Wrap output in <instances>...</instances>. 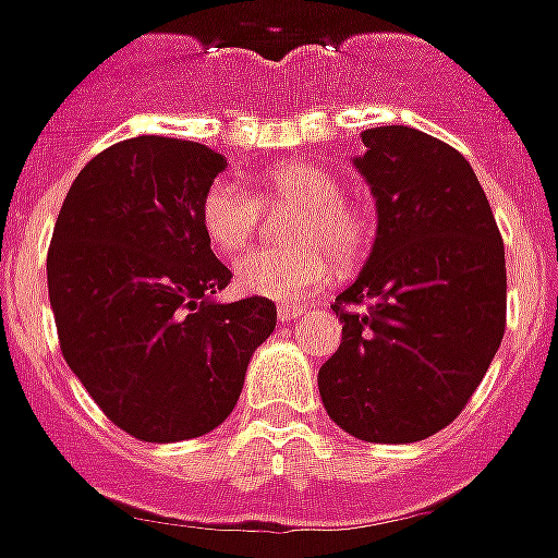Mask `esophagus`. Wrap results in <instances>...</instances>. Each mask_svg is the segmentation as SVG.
<instances>
[{
	"mask_svg": "<svg viewBox=\"0 0 558 558\" xmlns=\"http://www.w3.org/2000/svg\"><path fill=\"white\" fill-rule=\"evenodd\" d=\"M303 312H306L303 306H289V303H287V306H280V310H278V318L280 320H294V318H301Z\"/></svg>",
	"mask_w": 558,
	"mask_h": 558,
	"instance_id": "34e87169",
	"label": "esophagus"
}]
</instances>
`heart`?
<instances>
[{
	"label": "heart",
	"mask_w": 558,
	"mask_h": 558,
	"mask_svg": "<svg viewBox=\"0 0 558 558\" xmlns=\"http://www.w3.org/2000/svg\"><path fill=\"white\" fill-rule=\"evenodd\" d=\"M266 206L298 208L287 226L292 246L257 248L238 264L240 287L257 298L292 303L332 278L335 258L352 264L369 246V223L343 201L338 180L315 162H289L269 171L260 185ZM201 226L223 257H240L260 226V203L232 180L220 177L203 192Z\"/></svg>",
	"instance_id": "obj_1"
}]
</instances>
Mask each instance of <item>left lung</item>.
I'll return each mask as SVG.
<instances>
[{"label":"left lung","instance_id":"left-lung-1","mask_svg":"<svg viewBox=\"0 0 558 558\" xmlns=\"http://www.w3.org/2000/svg\"><path fill=\"white\" fill-rule=\"evenodd\" d=\"M355 169L378 208L369 260L332 303L343 338L318 373L329 418L375 444L456 421L505 338L499 226L473 166L410 125L361 134Z\"/></svg>","mask_w":558,"mask_h":558}]
</instances>
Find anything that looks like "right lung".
<instances>
[{"mask_svg": "<svg viewBox=\"0 0 558 558\" xmlns=\"http://www.w3.org/2000/svg\"><path fill=\"white\" fill-rule=\"evenodd\" d=\"M223 154L131 137L76 174L48 248V294L71 373L140 441L206 436L229 418L252 352L278 324L269 298L215 301L232 271L203 234Z\"/></svg>", "mask_w": 558, "mask_h": 558, "instance_id": "obj_1", "label": "right lung"}]
</instances>
